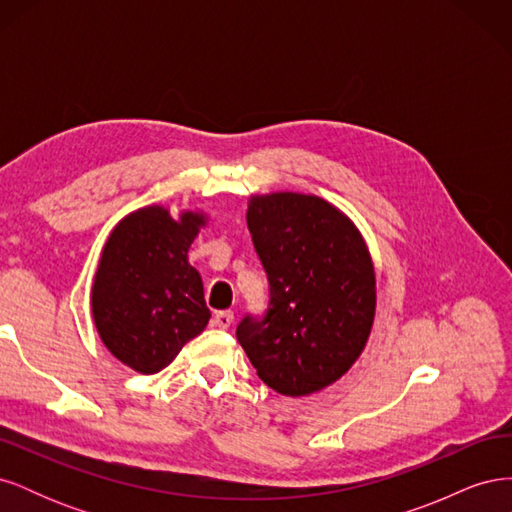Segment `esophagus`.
Here are the masks:
<instances>
[{
	"mask_svg": "<svg viewBox=\"0 0 512 512\" xmlns=\"http://www.w3.org/2000/svg\"><path fill=\"white\" fill-rule=\"evenodd\" d=\"M232 320H235V314H232V312H218V314H215V318H213V324L218 329H230Z\"/></svg>",
	"mask_w": 512,
	"mask_h": 512,
	"instance_id": "1",
	"label": "esophagus"
}]
</instances>
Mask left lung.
<instances>
[{
  "instance_id": "obj_1",
  "label": "left lung",
  "mask_w": 512,
  "mask_h": 512,
  "mask_svg": "<svg viewBox=\"0 0 512 512\" xmlns=\"http://www.w3.org/2000/svg\"><path fill=\"white\" fill-rule=\"evenodd\" d=\"M247 228L269 282L262 316L237 339L258 378L299 397L342 378L359 359L376 312V275L359 230L327 200L254 196Z\"/></svg>"
}]
</instances>
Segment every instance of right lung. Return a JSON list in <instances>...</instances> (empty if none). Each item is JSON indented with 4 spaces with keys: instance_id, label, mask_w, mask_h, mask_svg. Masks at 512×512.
<instances>
[{
    "instance_id": "1",
    "label": "right lung",
    "mask_w": 512,
    "mask_h": 512,
    "mask_svg": "<svg viewBox=\"0 0 512 512\" xmlns=\"http://www.w3.org/2000/svg\"><path fill=\"white\" fill-rule=\"evenodd\" d=\"M203 215L145 207L123 218L108 237L91 292V312L104 346L141 374L175 359L211 318L203 280L188 250Z\"/></svg>"
}]
</instances>
